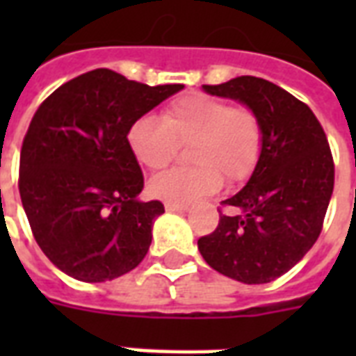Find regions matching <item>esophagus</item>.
Wrapping results in <instances>:
<instances>
[{
  "instance_id": "esophagus-1",
  "label": "esophagus",
  "mask_w": 356,
  "mask_h": 356,
  "mask_svg": "<svg viewBox=\"0 0 356 356\" xmlns=\"http://www.w3.org/2000/svg\"><path fill=\"white\" fill-rule=\"evenodd\" d=\"M164 209H166L168 212H184L186 211V207L175 205V203H164Z\"/></svg>"
}]
</instances>
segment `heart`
<instances>
[{
  "label": "heart",
  "instance_id": "b5f03b06",
  "mask_svg": "<svg viewBox=\"0 0 356 356\" xmlns=\"http://www.w3.org/2000/svg\"><path fill=\"white\" fill-rule=\"evenodd\" d=\"M129 147L142 166L162 170L188 149L190 168H173L149 181L153 197L190 205L229 183L248 179L262 151V125L248 107H233L222 97L192 92L175 97L161 118L140 116L127 131Z\"/></svg>",
  "mask_w": 356,
  "mask_h": 356
}]
</instances>
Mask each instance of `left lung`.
Masks as SVG:
<instances>
[{
    "mask_svg": "<svg viewBox=\"0 0 356 356\" xmlns=\"http://www.w3.org/2000/svg\"><path fill=\"white\" fill-rule=\"evenodd\" d=\"M211 96L251 108L262 125V151L238 194L222 201L214 233L197 240L201 257L222 275L264 284L284 275L318 240L334 188L329 142L314 113L270 81L242 75L203 85Z\"/></svg>",
    "mask_w": 356,
    "mask_h": 356,
    "instance_id": "left-lung-1",
    "label": "left lung"
}]
</instances>
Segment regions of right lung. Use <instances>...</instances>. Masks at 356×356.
Returning <instances> with one entry per match:
<instances>
[{"label": "right lung", "instance_id": "add662e5", "mask_svg": "<svg viewBox=\"0 0 356 356\" xmlns=\"http://www.w3.org/2000/svg\"><path fill=\"white\" fill-rule=\"evenodd\" d=\"M183 88L97 68L58 86L35 113L19 153V197L36 243L66 275L113 281L144 260L164 205L138 200L144 175L127 131Z\"/></svg>", "mask_w": 356, "mask_h": 356}]
</instances>
